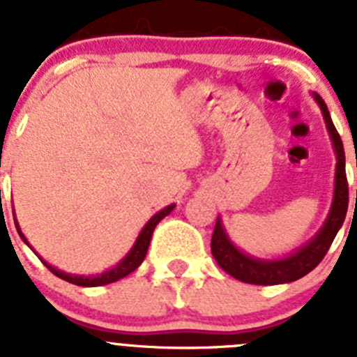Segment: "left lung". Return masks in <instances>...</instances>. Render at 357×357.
Segmentation results:
<instances>
[{
  "mask_svg": "<svg viewBox=\"0 0 357 357\" xmlns=\"http://www.w3.org/2000/svg\"><path fill=\"white\" fill-rule=\"evenodd\" d=\"M313 96L318 105H320L321 114H324V119H326L327 130H329L331 141L334 144V151H336L334 197L329 216H327L324 227L318 230V234L307 245L293 252L291 255H288L284 259H255V257L243 254L234 243L230 241L222 225V220L218 218L216 225H214L213 239H211V252H213L214 259H216V263L220 264L222 270H225L234 279L247 282V284H284V282H293V280L307 275L326 257L331 243L334 241L338 230L342 229L343 222H345L347 207H349V184H347L345 151H343L342 137H340L338 130H336L333 119H331L326 102L321 100L320 94L313 93Z\"/></svg>",
  "mask_w": 357,
  "mask_h": 357,
  "instance_id": "8db88e82",
  "label": "left lung"
}]
</instances>
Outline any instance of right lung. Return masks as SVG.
<instances>
[{"instance_id":"obj_1","label":"right lung","mask_w":357,"mask_h":357,"mask_svg":"<svg viewBox=\"0 0 357 357\" xmlns=\"http://www.w3.org/2000/svg\"><path fill=\"white\" fill-rule=\"evenodd\" d=\"M173 207H175V204H172V206H168V207H164L162 211H159L157 214H153V216L150 218V222H148L146 225L143 227V230L139 232V236H137V239H135L134 247L130 248V252H128V254L125 255V257H123V259L119 261L114 268H110V270H107V272L98 273V275H71V273L61 272V270L53 268L52 264L46 263L43 257H40V261L46 264V268H48L50 272L55 273V275L61 277V279L68 280V282H71V284L85 286V288H93V286H103V284H110V282H116V280L123 279V277H127L128 273L134 272L135 268L143 263L144 257H146L148 247H150L151 234H153V230H155L157 223H159L164 216H168V214L173 211ZM14 222H15V218H14ZM15 229H17L21 239H23L28 247H30V243L26 241V238H24L23 232H21V229H19L17 222H15Z\"/></svg>"}]
</instances>
